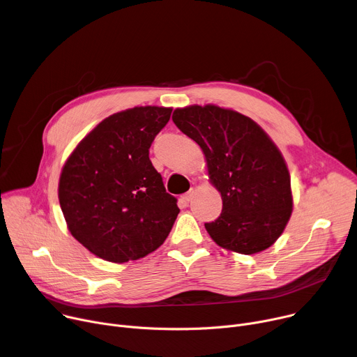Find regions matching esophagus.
<instances>
[{"label":"esophagus","instance_id":"obj_1","mask_svg":"<svg viewBox=\"0 0 357 357\" xmlns=\"http://www.w3.org/2000/svg\"><path fill=\"white\" fill-rule=\"evenodd\" d=\"M195 192H196V189L195 188H190L183 196H182V199L185 200V202H189V200H192V197H193V195H195Z\"/></svg>","mask_w":357,"mask_h":357}]
</instances>
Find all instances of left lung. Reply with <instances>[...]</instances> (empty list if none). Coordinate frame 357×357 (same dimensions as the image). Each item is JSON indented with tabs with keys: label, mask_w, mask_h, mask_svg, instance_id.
<instances>
[{
	"label": "left lung",
	"mask_w": 357,
	"mask_h": 357,
	"mask_svg": "<svg viewBox=\"0 0 357 357\" xmlns=\"http://www.w3.org/2000/svg\"><path fill=\"white\" fill-rule=\"evenodd\" d=\"M176 127L202 148L209 181L220 192V216L205 223L213 241L256 254L282 234L292 213L291 176L278 146L250 117L215 105L172 114Z\"/></svg>",
	"instance_id": "left-lung-1"
}]
</instances>
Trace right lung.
<instances>
[{"label": "right lung", "instance_id": "add662e5", "mask_svg": "<svg viewBox=\"0 0 357 357\" xmlns=\"http://www.w3.org/2000/svg\"><path fill=\"white\" fill-rule=\"evenodd\" d=\"M172 109L134 107L98 123L72 151L58 196L70 234L112 263L145 257L168 237L179 213L148 157Z\"/></svg>", "mask_w": 357, "mask_h": 357}]
</instances>
